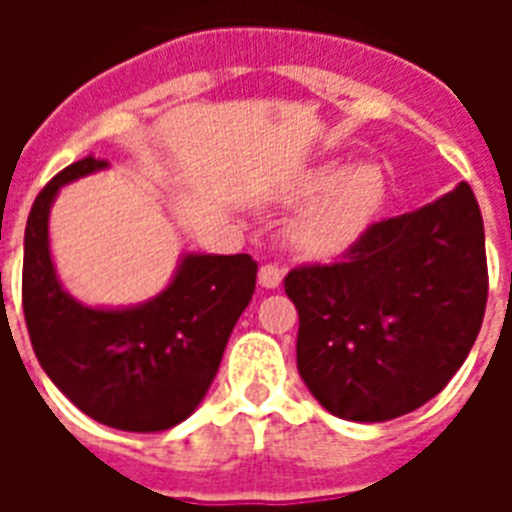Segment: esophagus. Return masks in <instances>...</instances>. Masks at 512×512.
<instances>
[{
	"mask_svg": "<svg viewBox=\"0 0 512 512\" xmlns=\"http://www.w3.org/2000/svg\"><path fill=\"white\" fill-rule=\"evenodd\" d=\"M281 279H284V268H279L276 263H265L257 273V281H260V287L265 289H276L281 287Z\"/></svg>",
	"mask_w": 512,
	"mask_h": 512,
	"instance_id": "obj_1",
	"label": "esophagus"
}]
</instances>
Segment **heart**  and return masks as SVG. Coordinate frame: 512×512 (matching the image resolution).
I'll list each match as a JSON object with an SVG mask.
<instances>
[{
  "label": "heart",
  "instance_id": "heart-1",
  "mask_svg": "<svg viewBox=\"0 0 512 512\" xmlns=\"http://www.w3.org/2000/svg\"><path fill=\"white\" fill-rule=\"evenodd\" d=\"M319 191L327 193L305 212L295 241L305 255L329 257L350 247L372 223L385 196V175L377 164H356L345 172L329 164L303 185V193Z\"/></svg>",
  "mask_w": 512,
  "mask_h": 512
}]
</instances>
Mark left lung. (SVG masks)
<instances>
[{"instance_id": "8db88e82", "label": "left lung", "mask_w": 512, "mask_h": 512, "mask_svg": "<svg viewBox=\"0 0 512 512\" xmlns=\"http://www.w3.org/2000/svg\"><path fill=\"white\" fill-rule=\"evenodd\" d=\"M297 372L335 417L385 422L438 396L468 358L489 295L484 220L468 183L372 223L340 263L300 265Z\"/></svg>"}]
</instances>
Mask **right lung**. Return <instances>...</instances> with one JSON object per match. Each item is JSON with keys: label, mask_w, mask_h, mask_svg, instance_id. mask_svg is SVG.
<instances>
[{"label": "right lung", "mask_w": 512, "mask_h": 512, "mask_svg": "<svg viewBox=\"0 0 512 512\" xmlns=\"http://www.w3.org/2000/svg\"><path fill=\"white\" fill-rule=\"evenodd\" d=\"M87 156L36 196L23 241V316L39 364L87 417L130 433L170 430L201 404L252 300L249 255H185L162 295L135 308H87L60 287L50 207L60 185L106 170Z\"/></svg>", "instance_id": "obj_1"}]
</instances>
